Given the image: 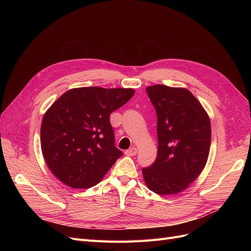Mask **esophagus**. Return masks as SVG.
Segmentation results:
<instances>
[{"mask_svg":"<svg viewBox=\"0 0 251 251\" xmlns=\"http://www.w3.org/2000/svg\"><path fill=\"white\" fill-rule=\"evenodd\" d=\"M136 154H137V149L136 148H131V149H128L127 151H126V156H135Z\"/></svg>","mask_w":251,"mask_h":251,"instance_id":"obj_1","label":"esophagus"}]
</instances>
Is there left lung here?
I'll return each mask as SVG.
<instances>
[{"label":"left lung","mask_w":251,"mask_h":251,"mask_svg":"<svg viewBox=\"0 0 251 251\" xmlns=\"http://www.w3.org/2000/svg\"><path fill=\"white\" fill-rule=\"evenodd\" d=\"M157 113V158L142 169L144 182L158 195L183 192L206 165L211 126L207 112L185 88H147Z\"/></svg>","instance_id":"8db88e82"}]
</instances>
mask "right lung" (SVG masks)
Masks as SVG:
<instances>
[{"mask_svg": "<svg viewBox=\"0 0 251 251\" xmlns=\"http://www.w3.org/2000/svg\"><path fill=\"white\" fill-rule=\"evenodd\" d=\"M131 88L82 87L67 91L44 114L41 148L52 174L72 188L100 183L123 155L114 143L113 111L131 100Z\"/></svg>", "mask_w": 251, "mask_h": 251, "instance_id": "right-lung-1", "label": "right lung"}]
</instances>
